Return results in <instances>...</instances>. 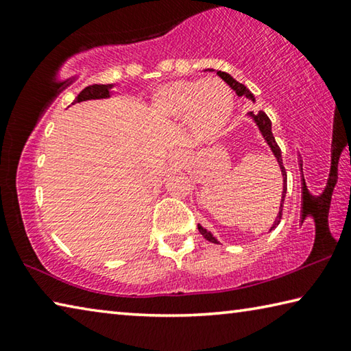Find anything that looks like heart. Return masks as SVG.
I'll use <instances>...</instances> for the list:
<instances>
[{
  "label": "heart",
  "instance_id": "1",
  "mask_svg": "<svg viewBox=\"0 0 351 351\" xmlns=\"http://www.w3.org/2000/svg\"><path fill=\"white\" fill-rule=\"evenodd\" d=\"M158 111L169 119H187L198 138H215L234 110V96L217 79L176 80L161 86L154 99Z\"/></svg>",
  "mask_w": 351,
  "mask_h": 351
}]
</instances>
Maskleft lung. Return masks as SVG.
<instances>
[{
  "label": "left lung",
  "mask_w": 351,
  "mask_h": 351,
  "mask_svg": "<svg viewBox=\"0 0 351 351\" xmlns=\"http://www.w3.org/2000/svg\"><path fill=\"white\" fill-rule=\"evenodd\" d=\"M217 74L221 77V79L228 83V85L232 88V90L239 94V96H246V97H249V99H252L254 100V96L251 94V91L247 90V88L243 85V83H240V82H237L235 79H232V77H230L229 74H226V73H223V71H217ZM249 116H251L254 121H255V123H257L258 125V128H260V132H261V134H263V138H265V141L268 142V145L271 147V150H272V153H274V156L277 158V162H278V165H280V170H282V176H283V192H282V203H280V210H278V215H277V218H276V221H274V224H272V228H271V230L272 229H276L277 226H278V223H280V219H282V210H283V203H285V195H287V170H285V167H283V161H282V152H280V147L277 145V142H276V139H274V134H272V130H271V119L266 116V112L265 111H257V112H249ZM198 230H199V234L204 237L206 240H209V241H212V243H218L217 241V239L215 237H213L210 232H207V230L204 229V228H201V226H198Z\"/></svg>",
  "instance_id": "left-lung-1"
}]
</instances>
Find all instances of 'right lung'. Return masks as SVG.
Here are the masks:
<instances>
[{"instance_id": "right-lung-1", "label": "right lung", "mask_w": 351, "mask_h": 351, "mask_svg": "<svg viewBox=\"0 0 351 351\" xmlns=\"http://www.w3.org/2000/svg\"><path fill=\"white\" fill-rule=\"evenodd\" d=\"M110 88L111 85H91L86 86L79 96L75 97V102H83V100H91V99H104L110 96Z\"/></svg>"}]
</instances>
